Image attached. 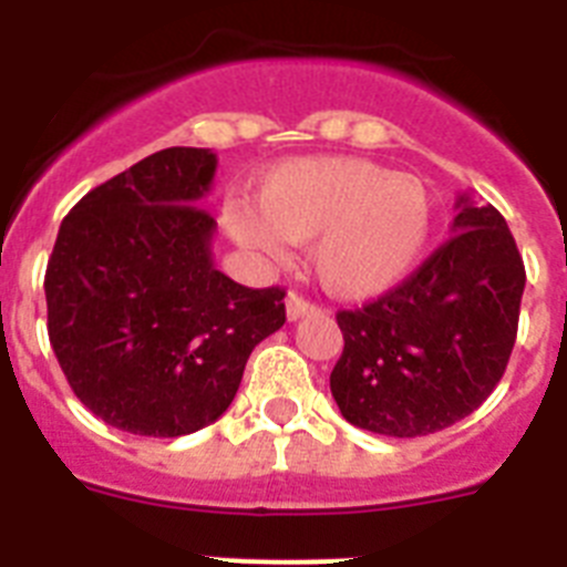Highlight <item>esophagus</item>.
<instances>
[{
    "label": "esophagus",
    "instance_id": "34e87169",
    "mask_svg": "<svg viewBox=\"0 0 567 567\" xmlns=\"http://www.w3.org/2000/svg\"><path fill=\"white\" fill-rule=\"evenodd\" d=\"M320 312L318 303H312V300L307 298H300L298 292H289L287 298V318L289 320H300V318H307V315H315Z\"/></svg>",
    "mask_w": 567,
    "mask_h": 567
}]
</instances>
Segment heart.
<instances>
[{"label": "heart", "instance_id": "b5f03b06", "mask_svg": "<svg viewBox=\"0 0 567 567\" xmlns=\"http://www.w3.org/2000/svg\"><path fill=\"white\" fill-rule=\"evenodd\" d=\"M255 202L224 207L229 238L260 260H287V240H312L318 280L346 300L403 284L434 233V198L417 175L349 155L275 164Z\"/></svg>", "mask_w": 567, "mask_h": 567}]
</instances>
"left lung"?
Masks as SVG:
<instances>
[{"instance_id": "1", "label": "left lung", "mask_w": 567, "mask_h": 567, "mask_svg": "<svg viewBox=\"0 0 567 567\" xmlns=\"http://www.w3.org/2000/svg\"><path fill=\"white\" fill-rule=\"evenodd\" d=\"M452 238L400 287L338 312L332 398L358 429L423 437L494 392L517 340L525 267L497 209L457 198Z\"/></svg>"}]
</instances>
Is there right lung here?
Returning a JSON list of instances; mask_svg holds the SVG:
<instances>
[{"label": "right lung", "mask_w": 567, "mask_h": 567, "mask_svg": "<svg viewBox=\"0 0 567 567\" xmlns=\"http://www.w3.org/2000/svg\"><path fill=\"white\" fill-rule=\"evenodd\" d=\"M218 158L167 147L64 215L44 272L48 334L70 389L113 429L182 437L215 423L255 346L287 320L284 289L215 269L202 209Z\"/></svg>", "instance_id": "1"}]
</instances>
